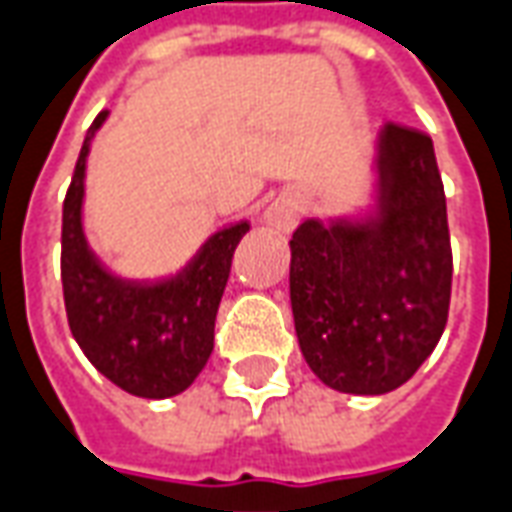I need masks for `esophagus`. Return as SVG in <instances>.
I'll return each mask as SVG.
<instances>
[{
  "instance_id": "esophagus-1",
  "label": "esophagus",
  "mask_w": 512,
  "mask_h": 512,
  "mask_svg": "<svg viewBox=\"0 0 512 512\" xmlns=\"http://www.w3.org/2000/svg\"><path fill=\"white\" fill-rule=\"evenodd\" d=\"M267 223L278 231H292L300 220V204L292 198H278L270 209H267Z\"/></svg>"
}]
</instances>
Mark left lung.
<instances>
[{
    "label": "left lung",
    "instance_id": "obj_1",
    "mask_svg": "<svg viewBox=\"0 0 512 512\" xmlns=\"http://www.w3.org/2000/svg\"><path fill=\"white\" fill-rule=\"evenodd\" d=\"M289 295L311 372L344 394L397 389L447 328L452 245L430 134L389 121L378 137V212L289 239Z\"/></svg>",
    "mask_w": 512,
    "mask_h": 512
}]
</instances>
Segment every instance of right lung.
I'll use <instances>...</instances> for the list:
<instances>
[{
  "instance_id": "obj_1",
  "label": "right lung",
  "mask_w": 512,
  "mask_h": 512,
  "mask_svg": "<svg viewBox=\"0 0 512 512\" xmlns=\"http://www.w3.org/2000/svg\"><path fill=\"white\" fill-rule=\"evenodd\" d=\"M107 118L99 112L76 159L63 204V297L76 344L104 378L146 400H165L190 386L215 347V317L231 259L250 223L220 228L181 273L165 281H126L107 273L82 234L85 159Z\"/></svg>"
}]
</instances>
